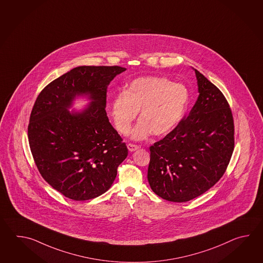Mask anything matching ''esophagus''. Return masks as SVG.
I'll list each match as a JSON object with an SVG mask.
<instances>
[{
	"label": "esophagus",
	"instance_id": "34e87169",
	"mask_svg": "<svg viewBox=\"0 0 263 263\" xmlns=\"http://www.w3.org/2000/svg\"><path fill=\"white\" fill-rule=\"evenodd\" d=\"M140 146L137 145H134V144H129L128 145V149H129L130 152H133V151H137V149H139Z\"/></svg>",
	"mask_w": 263,
	"mask_h": 263
}]
</instances>
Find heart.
<instances>
[{
	"mask_svg": "<svg viewBox=\"0 0 263 263\" xmlns=\"http://www.w3.org/2000/svg\"><path fill=\"white\" fill-rule=\"evenodd\" d=\"M189 100L190 93L184 84L163 77L135 79L112 100V122L119 134H128L140 111L141 119L130 138L144 140L152 133L163 136L181 122Z\"/></svg>",
	"mask_w": 263,
	"mask_h": 263,
	"instance_id": "1",
	"label": "heart"
}]
</instances>
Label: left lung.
<instances>
[{
	"mask_svg": "<svg viewBox=\"0 0 263 263\" xmlns=\"http://www.w3.org/2000/svg\"><path fill=\"white\" fill-rule=\"evenodd\" d=\"M198 98L187 118L149 147L147 179L165 200L201 196L222 178L234 149V123L222 92L193 67Z\"/></svg>",
	"mask_w": 263,
	"mask_h": 263,
	"instance_id": "left-lung-1",
	"label": "left lung"
}]
</instances>
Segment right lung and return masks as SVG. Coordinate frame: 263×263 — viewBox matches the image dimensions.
<instances>
[{"label":"right lung","mask_w":263,"mask_h":263,"mask_svg":"<svg viewBox=\"0 0 263 263\" xmlns=\"http://www.w3.org/2000/svg\"><path fill=\"white\" fill-rule=\"evenodd\" d=\"M125 67L81 66L52 81L34 102L28 126L30 148L43 179L76 201L110 189L128 148L107 117V87ZM79 97L90 101L69 110Z\"/></svg>","instance_id":"right-lung-1"}]
</instances>
